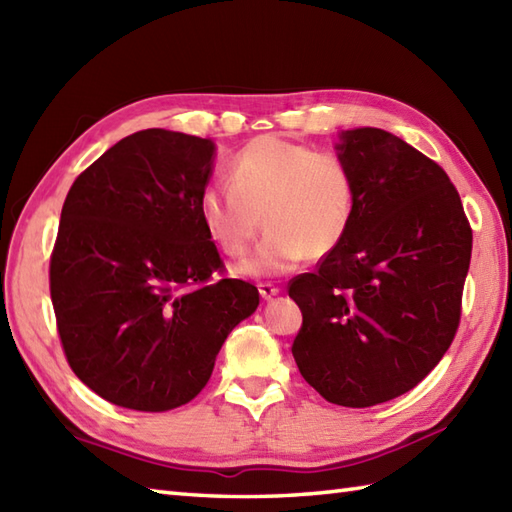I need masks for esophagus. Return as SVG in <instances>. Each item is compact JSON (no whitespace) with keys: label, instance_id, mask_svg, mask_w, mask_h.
Instances as JSON below:
<instances>
[{"label":"esophagus","instance_id":"1","mask_svg":"<svg viewBox=\"0 0 512 512\" xmlns=\"http://www.w3.org/2000/svg\"><path fill=\"white\" fill-rule=\"evenodd\" d=\"M259 295H262L264 299H273L275 295H279V288L277 286H273V284H259Z\"/></svg>","mask_w":512,"mask_h":512}]
</instances>
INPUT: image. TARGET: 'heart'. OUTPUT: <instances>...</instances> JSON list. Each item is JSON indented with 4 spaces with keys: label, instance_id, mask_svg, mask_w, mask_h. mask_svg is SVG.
<instances>
[{
    "label": "heart",
    "instance_id": "obj_1",
    "mask_svg": "<svg viewBox=\"0 0 512 512\" xmlns=\"http://www.w3.org/2000/svg\"><path fill=\"white\" fill-rule=\"evenodd\" d=\"M198 206L206 233L228 257L248 253L264 217L266 237L237 270L268 277L343 244L354 222L356 184L350 167L330 151L259 136L233 156L228 184H209Z\"/></svg>",
    "mask_w": 512,
    "mask_h": 512
}]
</instances>
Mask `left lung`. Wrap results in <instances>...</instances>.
I'll list each match as a JSON object with an SVG mask.
<instances>
[{
	"label": "left lung",
	"instance_id": "left-lung-1",
	"mask_svg": "<svg viewBox=\"0 0 512 512\" xmlns=\"http://www.w3.org/2000/svg\"><path fill=\"white\" fill-rule=\"evenodd\" d=\"M356 184L354 222L314 273L290 281L303 314L292 356L341 407L407 394L455 339L473 231L447 173L376 127L341 134Z\"/></svg>",
	"mask_w": 512,
	"mask_h": 512
}]
</instances>
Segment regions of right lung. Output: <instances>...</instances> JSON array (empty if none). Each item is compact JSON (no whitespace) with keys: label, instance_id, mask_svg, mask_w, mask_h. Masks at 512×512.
Masks as SVG:
<instances>
[{"label":"right lung","instance_id":"1","mask_svg":"<svg viewBox=\"0 0 512 512\" xmlns=\"http://www.w3.org/2000/svg\"><path fill=\"white\" fill-rule=\"evenodd\" d=\"M209 138L143 129L92 162L63 202L50 297L72 372L112 405L160 413L209 383L259 292L226 279L200 217Z\"/></svg>","mask_w":512,"mask_h":512}]
</instances>
